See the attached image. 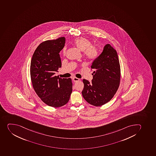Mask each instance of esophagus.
<instances>
[{"label":"esophagus","mask_w":156,"mask_h":156,"mask_svg":"<svg viewBox=\"0 0 156 156\" xmlns=\"http://www.w3.org/2000/svg\"><path fill=\"white\" fill-rule=\"evenodd\" d=\"M72 79H73V81L74 82L79 81L80 80V79L76 77H73V78H72Z\"/></svg>","instance_id":"1"}]
</instances>
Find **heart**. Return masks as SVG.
<instances>
[{"mask_svg":"<svg viewBox=\"0 0 156 156\" xmlns=\"http://www.w3.org/2000/svg\"><path fill=\"white\" fill-rule=\"evenodd\" d=\"M73 44L78 49L83 51L85 57L90 60H94L98 56L99 50L97 46L92 45L90 40L84 37H79L75 39ZM66 53V49L64 48L63 53Z\"/></svg>","mask_w":156,"mask_h":156,"instance_id":"obj_1","label":"heart"}]
</instances>
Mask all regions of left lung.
Here are the masks:
<instances>
[{
  "mask_svg": "<svg viewBox=\"0 0 156 156\" xmlns=\"http://www.w3.org/2000/svg\"><path fill=\"white\" fill-rule=\"evenodd\" d=\"M93 79L90 83L83 79V98L88 103L100 106L109 101L118 90L120 81V67L117 51L106 44L103 51L93 61Z\"/></svg>",
  "mask_w": 156,
  "mask_h": 156,
  "instance_id": "left-lung-1",
  "label": "left lung"
}]
</instances>
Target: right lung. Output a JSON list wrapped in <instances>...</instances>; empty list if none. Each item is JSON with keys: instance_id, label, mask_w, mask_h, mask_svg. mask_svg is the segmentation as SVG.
Wrapping results in <instances>:
<instances>
[{"instance_id": "add662e5", "label": "right lung", "mask_w": 156, "mask_h": 156, "mask_svg": "<svg viewBox=\"0 0 156 156\" xmlns=\"http://www.w3.org/2000/svg\"><path fill=\"white\" fill-rule=\"evenodd\" d=\"M65 43V37L43 41L37 48L30 62L33 88L41 99L51 107L66 105L72 92L71 79L61 78L55 75L61 67L59 53Z\"/></svg>"}]
</instances>
